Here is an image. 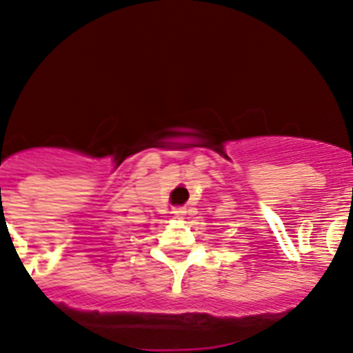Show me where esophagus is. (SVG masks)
Wrapping results in <instances>:
<instances>
[{
    "mask_svg": "<svg viewBox=\"0 0 353 353\" xmlns=\"http://www.w3.org/2000/svg\"><path fill=\"white\" fill-rule=\"evenodd\" d=\"M185 208H183V207H174L173 208V214L174 215H176V217H183V215H185Z\"/></svg>",
    "mask_w": 353,
    "mask_h": 353,
    "instance_id": "obj_1",
    "label": "esophagus"
}]
</instances>
